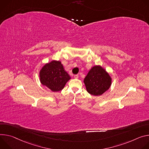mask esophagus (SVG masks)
I'll return each instance as SVG.
<instances>
[{"label":"esophagus","instance_id":"obj_1","mask_svg":"<svg viewBox=\"0 0 149 149\" xmlns=\"http://www.w3.org/2000/svg\"><path fill=\"white\" fill-rule=\"evenodd\" d=\"M74 77L75 79H78V78H79V75H78V74H75V75L74 76Z\"/></svg>","mask_w":149,"mask_h":149}]
</instances>
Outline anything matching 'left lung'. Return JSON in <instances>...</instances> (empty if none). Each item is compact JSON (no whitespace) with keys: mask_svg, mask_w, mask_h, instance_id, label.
Instances as JSON below:
<instances>
[{"mask_svg":"<svg viewBox=\"0 0 149 149\" xmlns=\"http://www.w3.org/2000/svg\"><path fill=\"white\" fill-rule=\"evenodd\" d=\"M89 93L99 96L107 91L111 85V79L108 73L100 65L93 67L84 79Z\"/></svg>","mask_w":149,"mask_h":149,"instance_id":"8db88e82","label":"left lung"}]
</instances>
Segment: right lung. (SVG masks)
I'll return each instance as SVG.
<instances>
[{"label": "right lung", "mask_w": 149, "mask_h": 149, "mask_svg": "<svg viewBox=\"0 0 149 149\" xmlns=\"http://www.w3.org/2000/svg\"><path fill=\"white\" fill-rule=\"evenodd\" d=\"M40 77L41 83L53 92L61 91L70 79L61 62L54 60L44 66L40 71Z\"/></svg>", "instance_id": "add662e5"}]
</instances>
